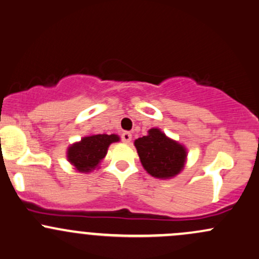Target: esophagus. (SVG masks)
Instances as JSON below:
<instances>
[{
	"instance_id": "1",
	"label": "esophagus",
	"mask_w": 259,
	"mask_h": 259,
	"mask_svg": "<svg viewBox=\"0 0 259 259\" xmlns=\"http://www.w3.org/2000/svg\"><path fill=\"white\" fill-rule=\"evenodd\" d=\"M121 139L122 142H124V143H130L131 139H132V135H131L130 132H123L121 135Z\"/></svg>"
}]
</instances>
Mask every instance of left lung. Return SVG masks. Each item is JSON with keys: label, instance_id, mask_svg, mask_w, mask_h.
<instances>
[{"label": "left lung", "instance_id": "1", "mask_svg": "<svg viewBox=\"0 0 259 259\" xmlns=\"http://www.w3.org/2000/svg\"><path fill=\"white\" fill-rule=\"evenodd\" d=\"M135 145L143 167L154 177L168 179L185 166L186 149L160 130H149L148 136L136 139Z\"/></svg>", "mask_w": 259, "mask_h": 259}]
</instances>
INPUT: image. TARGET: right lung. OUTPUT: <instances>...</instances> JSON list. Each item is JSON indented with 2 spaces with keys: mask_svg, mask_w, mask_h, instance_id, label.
Listing matches in <instances>:
<instances>
[{
  "mask_svg": "<svg viewBox=\"0 0 259 259\" xmlns=\"http://www.w3.org/2000/svg\"><path fill=\"white\" fill-rule=\"evenodd\" d=\"M120 138L116 135H95L84 137L79 143L68 148L67 158L72 165L80 172H88L98 166L100 160L105 158L107 148Z\"/></svg>",
  "mask_w": 259,
  "mask_h": 259,
  "instance_id": "add662e5",
  "label": "right lung"
}]
</instances>
